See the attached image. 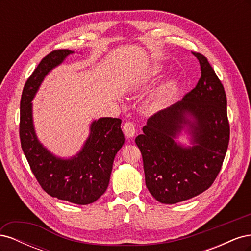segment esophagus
I'll list each match as a JSON object with an SVG mask.
<instances>
[{
  "instance_id": "34e87169",
  "label": "esophagus",
  "mask_w": 251,
  "mask_h": 251,
  "mask_svg": "<svg viewBox=\"0 0 251 251\" xmlns=\"http://www.w3.org/2000/svg\"><path fill=\"white\" fill-rule=\"evenodd\" d=\"M123 131H124V133H125L126 137L131 138V137H134L135 134H136V126L132 123V121H126V123L123 126Z\"/></svg>"
}]
</instances>
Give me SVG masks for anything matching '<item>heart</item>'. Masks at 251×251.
I'll list each match as a JSON object with an SVG mask.
<instances>
[{
  "instance_id": "b5f03b06",
  "label": "heart",
  "mask_w": 251,
  "mask_h": 251,
  "mask_svg": "<svg viewBox=\"0 0 251 251\" xmlns=\"http://www.w3.org/2000/svg\"><path fill=\"white\" fill-rule=\"evenodd\" d=\"M160 70H161V67L157 66V67L154 68L153 70H151V74L156 75L158 72H160ZM174 87H175L174 83H169L168 86H165V87L162 89L160 95H159V103L164 102V100H166V98H168V96H170L171 93L173 92Z\"/></svg>"
}]
</instances>
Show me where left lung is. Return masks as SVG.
I'll use <instances>...</instances> for the list:
<instances>
[{"mask_svg": "<svg viewBox=\"0 0 251 251\" xmlns=\"http://www.w3.org/2000/svg\"><path fill=\"white\" fill-rule=\"evenodd\" d=\"M193 54L201 67L198 83L181 101L151 116L143 134L135 139L149 192L164 204L185 201L208 189L221 171L228 148L224 87L207 58L198 52ZM185 124L195 144L191 148L173 140Z\"/></svg>", "mask_w": 251, "mask_h": 251, "instance_id": "8db88e82", "label": "left lung"}]
</instances>
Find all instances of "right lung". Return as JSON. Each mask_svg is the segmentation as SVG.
Returning a JSON list of instances; mask_svg holds the SVG:
<instances>
[{
  "label": "right lung",
  "instance_id": "right-lung-1",
  "mask_svg": "<svg viewBox=\"0 0 251 251\" xmlns=\"http://www.w3.org/2000/svg\"><path fill=\"white\" fill-rule=\"evenodd\" d=\"M71 53L69 49L51 51L27 79L21 97L20 139L30 169L45 192L59 200L86 205L107 191L114 158L125 143L121 119L104 117L93 121L82 150L66 160L42 146L32 124L31 100L37 89L48 72Z\"/></svg>",
  "mask_w": 251,
  "mask_h": 251
}]
</instances>
